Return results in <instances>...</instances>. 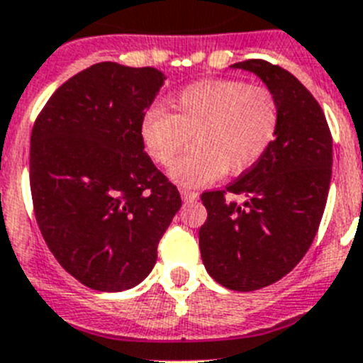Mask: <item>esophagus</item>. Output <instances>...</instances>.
<instances>
[{"mask_svg":"<svg viewBox=\"0 0 363 363\" xmlns=\"http://www.w3.org/2000/svg\"><path fill=\"white\" fill-rule=\"evenodd\" d=\"M179 194H182V198H184V201H194V200H198V192L189 191V189H182V191H179Z\"/></svg>","mask_w":363,"mask_h":363,"instance_id":"obj_1","label":"esophagus"}]
</instances>
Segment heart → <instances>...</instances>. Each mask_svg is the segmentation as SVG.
Here are the masks:
<instances>
[{
    "label": "heart",
    "mask_w": 363,
    "mask_h": 363,
    "mask_svg": "<svg viewBox=\"0 0 363 363\" xmlns=\"http://www.w3.org/2000/svg\"><path fill=\"white\" fill-rule=\"evenodd\" d=\"M280 125L277 96L234 79L194 83L172 99V112L150 108L142 140L156 163L171 167L195 134L197 147L172 166L174 182L205 185L223 172L238 176L264 158Z\"/></svg>",
    "instance_id": "heart-1"
}]
</instances>
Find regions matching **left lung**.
Segmentation results:
<instances>
[{
    "label": "left lung",
    "instance_id": "obj_1",
    "mask_svg": "<svg viewBox=\"0 0 363 363\" xmlns=\"http://www.w3.org/2000/svg\"><path fill=\"white\" fill-rule=\"evenodd\" d=\"M230 67L255 72L280 105L278 134L264 158L225 191L201 194L205 269L227 289L247 293L284 278L309 251L331 185L333 138L322 107L293 74L264 60ZM227 191L247 200L227 202Z\"/></svg>",
    "mask_w": 363,
    "mask_h": 363
}]
</instances>
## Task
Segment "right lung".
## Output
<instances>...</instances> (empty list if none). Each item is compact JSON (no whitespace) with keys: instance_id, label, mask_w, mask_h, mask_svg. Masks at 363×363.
I'll return each instance as SVG.
<instances>
[{"instance_id":"right-lung-1","label":"right lung","mask_w":363,"mask_h":363,"mask_svg":"<svg viewBox=\"0 0 363 363\" xmlns=\"http://www.w3.org/2000/svg\"><path fill=\"white\" fill-rule=\"evenodd\" d=\"M165 76L96 63L63 83L30 136V192L43 240L69 274L118 293L149 277L182 198L142 140Z\"/></svg>"}]
</instances>
